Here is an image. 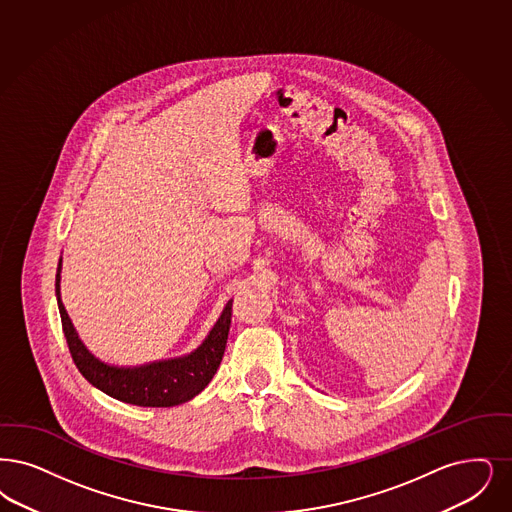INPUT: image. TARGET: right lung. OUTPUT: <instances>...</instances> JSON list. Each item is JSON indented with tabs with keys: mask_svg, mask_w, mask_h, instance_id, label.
Segmentation results:
<instances>
[{
	"mask_svg": "<svg viewBox=\"0 0 512 512\" xmlns=\"http://www.w3.org/2000/svg\"><path fill=\"white\" fill-rule=\"evenodd\" d=\"M61 270L62 257L59 259L55 280L62 331L74 364L93 387L125 404L143 408H171L192 400L209 385L225 354L232 316V299L226 303L219 320L207 333L202 345L194 348L192 352L177 358L154 360L141 366H114L97 358L83 345L62 303Z\"/></svg>",
	"mask_w": 512,
	"mask_h": 512,
	"instance_id": "obj_1",
	"label": "right lung"
}]
</instances>
